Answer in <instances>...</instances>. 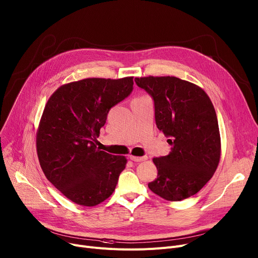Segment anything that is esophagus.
Here are the masks:
<instances>
[{"label": "esophagus", "mask_w": 258, "mask_h": 258, "mask_svg": "<svg viewBox=\"0 0 258 258\" xmlns=\"http://www.w3.org/2000/svg\"><path fill=\"white\" fill-rule=\"evenodd\" d=\"M130 159L135 161V162H141V161H145L148 159V156L145 155V156H142V157H138V156H133V155H130Z\"/></svg>", "instance_id": "34e87169"}]
</instances>
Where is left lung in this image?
I'll return each instance as SVG.
<instances>
[{
  "mask_svg": "<svg viewBox=\"0 0 258 258\" xmlns=\"http://www.w3.org/2000/svg\"><path fill=\"white\" fill-rule=\"evenodd\" d=\"M154 101L155 122L172 146L166 156L154 158L157 178L148 184L168 201L198 192L215 174L221 156L216 110L202 88L176 77L135 78Z\"/></svg>",
  "mask_w": 258,
  "mask_h": 258,
  "instance_id": "left-lung-1",
  "label": "left lung"
}]
</instances>
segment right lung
I'll use <instances>...</instances> for the list:
<instances>
[{"mask_svg":"<svg viewBox=\"0 0 258 258\" xmlns=\"http://www.w3.org/2000/svg\"><path fill=\"white\" fill-rule=\"evenodd\" d=\"M133 90V77L88 78L59 87L45 105L36 138L41 169L68 199L95 206L113 192L125 156L97 146L111 107Z\"/></svg>","mask_w":258,"mask_h":258,"instance_id":"right-lung-1","label":"right lung"}]
</instances>
